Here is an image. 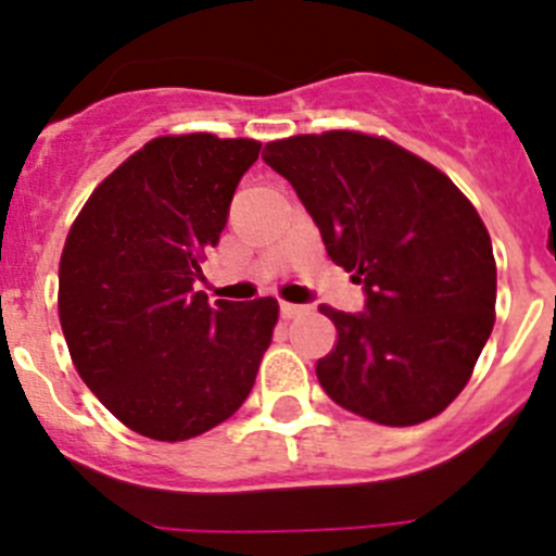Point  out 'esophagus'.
Instances as JSON below:
<instances>
[{"instance_id": "obj_1", "label": "esophagus", "mask_w": 556, "mask_h": 556, "mask_svg": "<svg viewBox=\"0 0 556 556\" xmlns=\"http://www.w3.org/2000/svg\"><path fill=\"white\" fill-rule=\"evenodd\" d=\"M305 313V305H294V302H280V318H296Z\"/></svg>"}]
</instances>
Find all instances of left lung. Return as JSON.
<instances>
[{
	"label": "left lung",
	"instance_id": "8db88e82",
	"mask_svg": "<svg viewBox=\"0 0 556 556\" xmlns=\"http://www.w3.org/2000/svg\"><path fill=\"white\" fill-rule=\"evenodd\" d=\"M262 159L294 186L329 260L365 286V313L318 307L338 329L316 362L324 392L387 427L443 414L494 327L497 265L472 202L430 162L365 131L273 140Z\"/></svg>",
	"mask_w": 556,
	"mask_h": 556
}]
</instances>
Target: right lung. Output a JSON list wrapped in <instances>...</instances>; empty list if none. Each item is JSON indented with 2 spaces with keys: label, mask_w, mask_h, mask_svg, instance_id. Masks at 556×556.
<instances>
[{
  "label": "right lung",
  "mask_w": 556,
  "mask_h": 556,
  "mask_svg": "<svg viewBox=\"0 0 556 556\" xmlns=\"http://www.w3.org/2000/svg\"><path fill=\"white\" fill-rule=\"evenodd\" d=\"M262 142L164 135L113 169L73 222L59 262V321L99 403L137 435L189 441L254 389L278 302L194 291L205 251Z\"/></svg>",
  "instance_id": "obj_1"
}]
</instances>
